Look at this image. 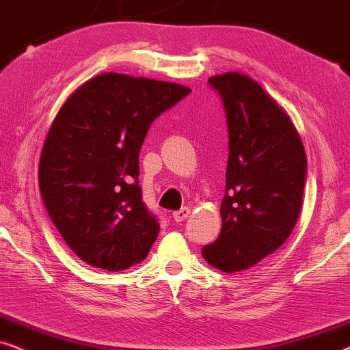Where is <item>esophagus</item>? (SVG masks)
I'll return each instance as SVG.
<instances>
[{"mask_svg":"<svg viewBox=\"0 0 350 350\" xmlns=\"http://www.w3.org/2000/svg\"><path fill=\"white\" fill-rule=\"evenodd\" d=\"M189 216H190V209L189 208H183V209H179V211L172 213V219H174L176 222H183Z\"/></svg>","mask_w":350,"mask_h":350,"instance_id":"34e87169","label":"esophagus"}]
</instances>
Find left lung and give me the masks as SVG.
<instances>
[{"label": "left lung", "instance_id": "obj_1", "mask_svg": "<svg viewBox=\"0 0 350 350\" xmlns=\"http://www.w3.org/2000/svg\"><path fill=\"white\" fill-rule=\"evenodd\" d=\"M222 97L229 128L222 229L203 246L204 260L241 272L285 243L302 206L307 171L301 136L285 109L248 75L209 78Z\"/></svg>", "mask_w": 350, "mask_h": 350}]
</instances>
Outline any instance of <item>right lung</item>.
I'll use <instances>...</instances> for the list:
<instances>
[{
    "instance_id": "1",
    "label": "right lung",
    "mask_w": 350,
    "mask_h": 350,
    "mask_svg": "<svg viewBox=\"0 0 350 350\" xmlns=\"http://www.w3.org/2000/svg\"><path fill=\"white\" fill-rule=\"evenodd\" d=\"M190 92L171 81L100 73L67 97L40 157V192L70 250L118 272L142 262L160 232L139 187L152 121Z\"/></svg>"
}]
</instances>
